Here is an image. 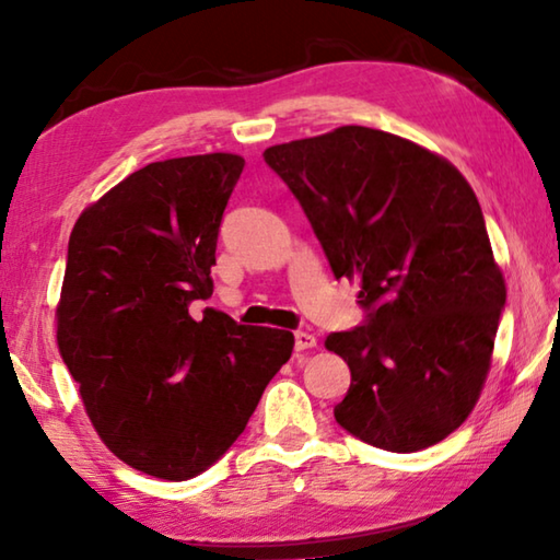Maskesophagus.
<instances>
[{
	"label": "esophagus",
	"instance_id": "34e87169",
	"mask_svg": "<svg viewBox=\"0 0 560 560\" xmlns=\"http://www.w3.org/2000/svg\"><path fill=\"white\" fill-rule=\"evenodd\" d=\"M316 336L314 334H306V330H296V334H293V346H296V353H301V350H311V348H316Z\"/></svg>",
	"mask_w": 560,
	"mask_h": 560
}]
</instances>
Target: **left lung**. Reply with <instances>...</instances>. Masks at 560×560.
Instances as JSON below:
<instances>
[{"label": "left lung", "instance_id": "1", "mask_svg": "<svg viewBox=\"0 0 560 560\" xmlns=\"http://www.w3.org/2000/svg\"><path fill=\"white\" fill-rule=\"evenodd\" d=\"M264 160L334 277L360 279L365 324L326 338L350 368L336 422L387 452L442 442L479 400L506 303L474 189L444 158L363 126L267 148Z\"/></svg>", "mask_w": 560, "mask_h": 560}]
</instances>
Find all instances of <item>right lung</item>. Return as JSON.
<instances>
[{
	"label": "right lung",
	"mask_w": 560,
	"mask_h": 560,
	"mask_svg": "<svg viewBox=\"0 0 560 560\" xmlns=\"http://www.w3.org/2000/svg\"><path fill=\"white\" fill-rule=\"evenodd\" d=\"M244 158L150 163L81 212L56 340L98 438L128 467L185 481L222 457L293 334L189 303L212 296L217 236Z\"/></svg>",
	"instance_id": "1"
}]
</instances>
